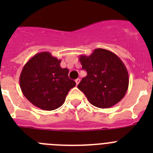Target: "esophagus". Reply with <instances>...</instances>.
I'll use <instances>...</instances> for the list:
<instances>
[{
    "instance_id": "34e87169",
    "label": "esophagus",
    "mask_w": 153,
    "mask_h": 153,
    "mask_svg": "<svg viewBox=\"0 0 153 153\" xmlns=\"http://www.w3.org/2000/svg\"><path fill=\"white\" fill-rule=\"evenodd\" d=\"M79 81H80V79H75L76 84V85H78V84H79Z\"/></svg>"
}]
</instances>
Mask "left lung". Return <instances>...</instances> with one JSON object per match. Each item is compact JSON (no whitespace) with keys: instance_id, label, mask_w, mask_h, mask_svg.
<instances>
[{"instance_id":"left-lung-1","label":"left lung","mask_w":153,"mask_h":153,"mask_svg":"<svg viewBox=\"0 0 153 153\" xmlns=\"http://www.w3.org/2000/svg\"><path fill=\"white\" fill-rule=\"evenodd\" d=\"M79 60L87 74L77 87L92 105L106 109L125 97L129 86V74L117 54L97 48L90 56L80 55Z\"/></svg>"}]
</instances>
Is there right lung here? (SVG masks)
I'll use <instances>...</instances> for the list:
<instances>
[{"mask_svg": "<svg viewBox=\"0 0 153 153\" xmlns=\"http://www.w3.org/2000/svg\"><path fill=\"white\" fill-rule=\"evenodd\" d=\"M60 62L50 52H40L24 66L20 86L33 106L47 111L57 109L65 102L70 89L76 86L75 81L69 78V70L61 68Z\"/></svg>", "mask_w": 153, "mask_h": 153, "instance_id": "right-lung-1", "label": "right lung"}]
</instances>
